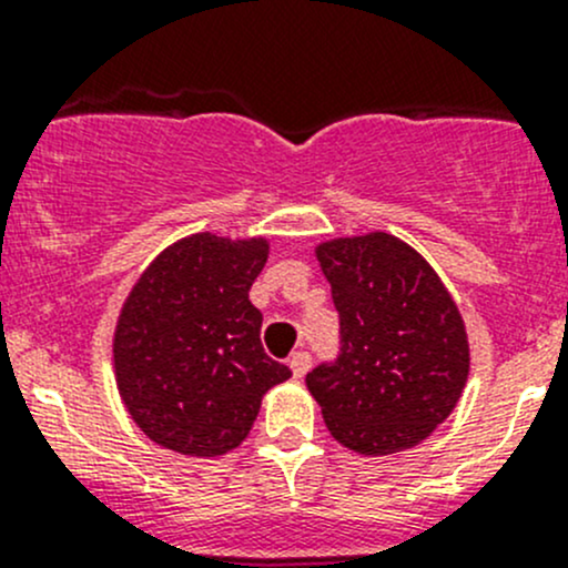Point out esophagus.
I'll list each match as a JSON object with an SVG mask.
<instances>
[{
  "instance_id": "esophagus-1",
  "label": "esophagus",
  "mask_w": 568,
  "mask_h": 568,
  "mask_svg": "<svg viewBox=\"0 0 568 568\" xmlns=\"http://www.w3.org/2000/svg\"><path fill=\"white\" fill-rule=\"evenodd\" d=\"M311 352H294L291 354V359H288V365H291V371H294V376L296 379H302V376L307 374V368H311Z\"/></svg>"
}]
</instances>
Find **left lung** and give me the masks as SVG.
Returning <instances> with one entry per match:
<instances>
[{
    "mask_svg": "<svg viewBox=\"0 0 568 568\" xmlns=\"http://www.w3.org/2000/svg\"><path fill=\"white\" fill-rule=\"evenodd\" d=\"M341 318V352L307 374L332 437L387 456L415 448L459 404L464 321L426 257L390 233L318 244Z\"/></svg>",
    "mask_w": 568,
    "mask_h": 568,
    "instance_id": "8db88e82",
    "label": "left lung"
}]
</instances>
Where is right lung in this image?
<instances>
[{
	"label": "right lung",
	"instance_id": "obj_1",
	"mask_svg": "<svg viewBox=\"0 0 568 568\" xmlns=\"http://www.w3.org/2000/svg\"><path fill=\"white\" fill-rule=\"evenodd\" d=\"M266 239L194 233L168 247L131 288L114 329V376L136 426L183 456L239 448L261 398L291 376L261 346L250 288Z\"/></svg>",
	"mask_w": 568,
	"mask_h": 568
}]
</instances>
